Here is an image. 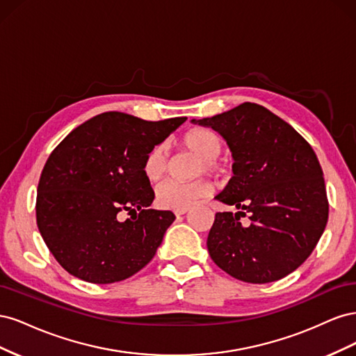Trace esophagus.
Listing matches in <instances>:
<instances>
[{
  "mask_svg": "<svg viewBox=\"0 0 356 356\" xmlns=\"http://www.w3.org/2000/svg\"><path fill=\"white\" fill-rule=\"evenodd\" d=\"M187 211H188V208H182V209H175V211H174V213L177 215V217H179V215H184V213H186Z\"/></svg>",
  "mask_w": 356,
  "mask_h": 356,
  "instance_id": "1",
  "label": "esophagus"
}]
</instances>
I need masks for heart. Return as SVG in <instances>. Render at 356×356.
<instances>
[{
	"instance_id": "obj_1",
	"label": "heart",
	"mask_w": 356,
	"mask_h": 356,
	"mask_svg": "<svg viewBox=\"0 0 356 356\" xmlns=\"http://www.w3.org/2000/svg\"><path fill=\"white\" fill-rule=\"evenodd\" d=\"M182 144L195 156L199 161L193 170V177L211 175L220 177L222 174V166L218 157L222 152V144L220 136L211 129L196 127L188 131ZM169 169V152L165 144L154 145L147 153L143 163V174L149 182H156L163 177ZM212 187L204 178H197L188 182L179 181H165L157 186L154 202L161 209H182L188 208L190 204L211 195Z\"/></svg>"
}]
</instances>
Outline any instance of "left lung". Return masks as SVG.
<instances>
[{"label":"left lung","instance_id":"left-lung-1","mask_svg":"<svg viewBox=\"0 0 356 356\" xmlns=\"http://www.w3.org/2000/svg\"><path fill=\"white\" fill-rule=\"evenodd\" d=\"M191 122L217 131L234 159L233 177L215 199L239 211L215 213L207 242L213 263L250 284L294 272L328 221L324 174L310 144L281 117L251 102ZM242 216L250 221L246 226Z\"/></svg>","mask_w":356,"mask_h":356}]
</instances>
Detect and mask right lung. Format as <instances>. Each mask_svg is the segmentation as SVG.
Listing matches in <instances>:
<instances>
[{
  "mask_svg": "<svg viewBox=\"0 0 356 356\" xmlns=\"http://www.w3.org/2000/svg\"><path fill=\"white\" fill-rule=\"evenodd\" d=\"M186 120L102 113L53 149L37 188V225L68 273L90 284H113L152 261L175 215L148 208L154 191L143 163ZM123 211L133 217L122 222Z\"/></svg>",
  "mask_w": 356,
  "mask_h": 356,
  "instance_id": "add662e5",
  "label": "right lung"
}]
</instances>
